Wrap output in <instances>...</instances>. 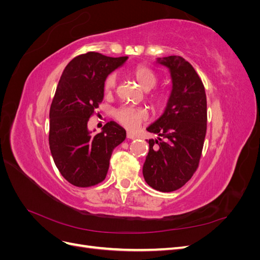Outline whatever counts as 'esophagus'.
<instances>
[{"label": "esophagus", "instance_id": "34e87169", "mask_svg": "<svg viewBox=\"0 0 260 260\" xmlns=\"http://www.w3.org/2000/svg\"><path fill=\"white\" fill-rule=\"evenodd\" d=\"M127 139H129V140H135V139H136V136L132 135V133H130V132H128V133H127Z\"/></svg>", "mask_w": 260, "mask_h": 260}]
</instances>
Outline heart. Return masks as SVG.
I'll return each instance as SVG.
<instances>
[{
	"instance_id": "heart-1",
	"label": "heart",
	"mask_w": 260,
	"mask_h": 260,
	"mask_svg": "<svg viewBox=\"0 0 260 260\" xmlns=\"http://www.w3.org/2000/svg\"><path fill=\"white\" fill-rule=\"evenodd\" d=\"M133 78L144 91H149L155 88L158 82V76L155 70L146 65H138L132 72ZM117 85V75L109 74L104 80L103 90L105 93H112ZM169 93L167 91H155L148 94V101L154 107L162 108L167 105L169 101ZM115 119L128 130L135 131L141 124L148 119V114L143 108H136L123 106L114 113Z\"/></svg>"
}]
</instances>
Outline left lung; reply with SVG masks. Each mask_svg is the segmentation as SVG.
I'll use <instances>...</instances> for the list:
<instances>
[{"instance_id":"obj_1","label":"left lung","mask_w":260,"mask_h":260,"mask_svg":"<svg viewBox=\"0 0 260 260\" xmlns=\"http://www.w3.org/2000/svg\"><path fill=\"white\" fill-rule=\"evenodd\" d=\"M157 61L169 68L172 90L164 114L147 128L159 138L148 140L143 177L155 190L172 192L182 187L199 167L207 129V101L190 62L181 56Z\"/></svg>"}]
</instances>
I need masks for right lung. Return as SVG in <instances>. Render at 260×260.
I'll return each mask as SVG.
<instances>
[{
  "label": "right lung",
  "mask_w": 260,
  "mask_h": 260,
  "mask_svg": "<svg viewBox=\"0 0 260 260\" xmlns=\"http://www.w3.org/2000/svg\"><path fill=\"white\" fill-rule=\"evenodd\" d=\"M127 58L88 52L70 60L61 74L50 108L49 144L60 175L75 186L102 182L114 148L125 139V130L114 121L92 136L88 121L103 101L105 78Z\"/></svg>",
  "instance_id": "1"
}]
</instances>
